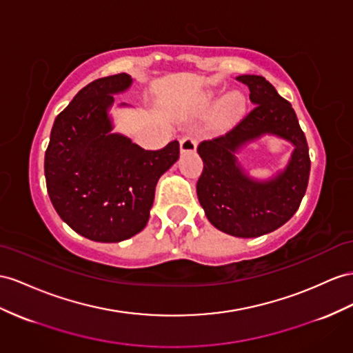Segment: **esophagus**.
I'll use <instances>...</instances> for the list:
<instances>
[{"label": "esophagus", "mask_w": 353, "mask_h": 353, "mask_svg": "<svg viewBox=\"0 0 353 353\" xmlns=\"http://www.w3.org/2000/svg\"><path fill=\"white\" fill-rule=\"evenodd\" d=\"M196 149V139L194 135L188 134L183 139H180V150L185 152H194Z\"/></svg>", "instance_id": "34e87169"}]
</instances>
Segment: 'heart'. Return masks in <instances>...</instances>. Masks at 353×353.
I'll use <instances>...</instances> for the list:
<instances>
[{
  "label": "heart",
  "mask_w": 353,
  "mask_h": 353,
  "mask_svg": "<svg viewBox=\"0 0 353 353\" xmlns=\"http://www.w3.org/2000/svg\"><path fill=\"white\" fill-rule=\"evenodd\" d=\"M243 108H245V99H243V97L240 94L228 95L221 107V112H219L221 121H223V122L234 121L236 117L240 116Z\"/></svg>",
  "instance_id": "heart-1"
}]
</instances>
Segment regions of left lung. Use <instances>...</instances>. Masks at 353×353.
<instances>
[{"instance_id": "left-lung-1", "label": "left lung", "mask_w": 353, "mask_h": 353, "mask_svg": "<svg viewBox=\"0 0 353 353\" xmlns=\"http://www.w3.org/2000/svg\"><path fill=\"white\" fill-rule=\"evenodd\" d=\"M237 80L249 88L255 105L230 131L198 144L204 167L196 195L216 228L249 239L274 231L292 218L309 183L310 157L291 103L263 76L248 74ZM267 132L289 139L296 150L283 174L270 183H254L241 173L232 153Z\"/></svg>"}]
</instances>
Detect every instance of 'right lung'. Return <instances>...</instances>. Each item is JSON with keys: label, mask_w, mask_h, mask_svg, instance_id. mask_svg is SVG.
<instances>
[{"label": "right lung", "mask_w": 353, "mask_h": 353, "mask_svg": "<svg viewBox=\"0 0 353 353\" xmlns=\"http://www.w3.org/2000/svg\"><path fill=\"white\" fill-rule=\"evenodd\" d=\"M132 82L121 73L80 89L52 126L44 155L50 201L70 228L89 240L117 243L149 221L159 177L179 158V141L146 150L110 134L107 108Z\"/></svg>", "instance_id": "right-lung-1"}]
</instances>
